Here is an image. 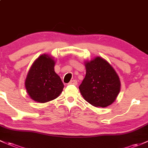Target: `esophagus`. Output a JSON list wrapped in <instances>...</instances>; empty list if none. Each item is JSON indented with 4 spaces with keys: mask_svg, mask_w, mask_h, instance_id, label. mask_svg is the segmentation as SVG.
I'll list each match as a JSON object with an SVG mask.
<instances>
[{
    "mask_svg": "<svg viewBox=\"0 0 148 148\" xmlns=\"http://www.w3.org/2000/svg\"><path fill=\"white\" fill-rule=\"evenodd\" d=\"M69 84H73V85H77V81L76 79H73L71 82H69Z\"/></svg>",
    "mask_w": 148,
    "mask_h": 148,
    "instance_id": "esophagus-1",
    "label": "esophagus"
}]
</instances>
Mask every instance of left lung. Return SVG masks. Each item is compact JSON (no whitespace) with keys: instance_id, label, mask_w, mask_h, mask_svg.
<instances>
[{"instance_id":"obj_1","label":"left lung","mask_w":148,"mask_h":148,"mask_svg":"<svg viewBox=\"0 0 148 148\" xmlns=\"http://www.w3.org/2000/svg\"><path fill=\"white\" fill-rule=\"evenodd\" d=\"M86 76L79 88L87 102L95 107H107L116 101L121 81L111 64L101 57L84 62Z\"/></svg>"}]
</instances>
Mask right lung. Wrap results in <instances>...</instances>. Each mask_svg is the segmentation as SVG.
<instances>
[{
  "label": "right lung",
  "mask_w": 148,
  "mask_h": 148,
  "mask_svg": "<svg viewBox=\"0 0 148 148\" xmlns=\"http://www.w3.org/2000/svg\"><path fill=\"white\" fill-rule=\"evenodd\" d=\"M55 60L43 54L32 63L25 82L27 94L32 100L46 103L57 99L62 92L64 84L54 71Z\"/></svg>",
  "instance_id": "add662e5"
}]
</instances>
